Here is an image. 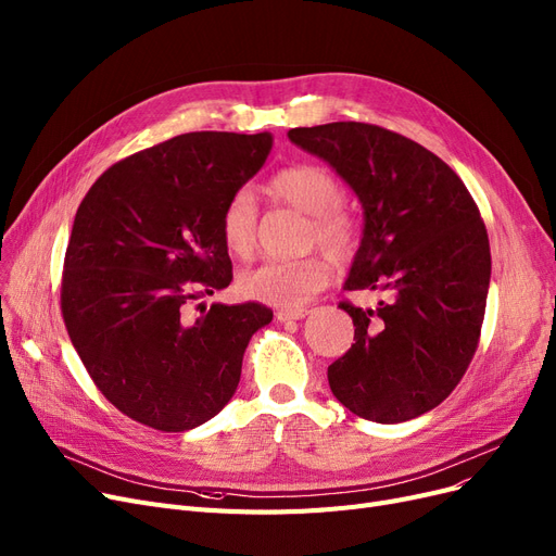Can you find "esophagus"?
I'll return each mask as SVG.
<instances>
[{"mask_svg":"<svg viewBox=\"0 0 556 556\" xmlns=\"http://www.w3.org/2000/svg\"><path fill=\"white\" fill-rule=\"evenodd\" d=\"M306 308H279L277 313H275V318L279 320V323H288V320H302V318H306Z\"/></svg>","mask_w":556,"mask_h":556,"instance_id":"obj_1","label":"esophagus"}]
</instances>
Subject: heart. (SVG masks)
Instances as JSON below:
<instances>
[{"label": "heart", "mask_w": 556, "mask_h": 556, "mask_svg": "<svg viewBox=\"0 0 556 556\" xmlns=\"http://www.w3.org/2000/svg\"><path fill=\"white\" fill-rule=\"evenodd\" d=\"M273 195L311 215L308 245H320L333 258L345 261L358 245V227L343 208L345 186L323 165H291L270 179ZM258 206L248 188H238L223 206L220 238L236 258H248L256 248ZM331 263L325 254L293 261H263L238 275V293L263 304L295 308L306 304L329 283Z\"/></svg>", "instance_id": "obj_1"}]
</instances>
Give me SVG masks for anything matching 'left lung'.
Segmentation results:
<instances>
[{
    "label": "left lung",
    "mask_w": 556,
    "mask_h": 556,
    "mask_svg": "<svg viewBox=\"0 0 556 556\" xmlns=\"http://www.w3.org/2000/svg\"><path fill=\"white\" fill-rule=\"evenodd\" d=\"M288 138L327 161L364 206V238L341 302L352 348L327 368L336 400L358 418L404 422L439 406L475 356L491 283L489 233L452 167L377 125L298 127Z\"/></svg>",
    "instance_id": "1"
}]
</instances>
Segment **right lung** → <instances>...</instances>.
I'll return each mask as SVG.
<instances>
[{"label": "right lung", "instance_id": "right-lung-1", "mask_svg": "<svg viewBox=\"0 0 556 556\" xmlns=\"http://www.w3.org/2000/svg\"><path fill=\"white\" fill-rule=\"evenodd\" d=\"M270 150V134H181L111 165L77 208L63 320L94 386L140 425L186 431L220 414L273 320L258 302L190 313L233 277L220 213Z\"/></svg>", "mask_w": 556, "mask_h": 556}]
</instances>
